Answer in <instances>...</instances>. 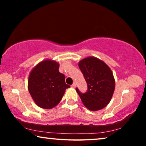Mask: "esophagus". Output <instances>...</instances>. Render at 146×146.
I'll return each mask as SVG.
<instances>
[{
  "label": "esophagus",
  "instance_id": "obj_1",
  "mask_svg": "<svg viewBox=\"0 0 146 146\" xmlns=\"http://www.w3.org/2000/svg\"><path fill=\"white\" fill-rule=\"evenodd\" d=\"M71 86L72 87V88H75L76 86V83H75V82H74V83L72 84V85Z\"/></svg>",
  "mask_w": 146,
  "mask_h": 146
}]
</instances>
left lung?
I'll return each mask as SVG.
<instances>
[{
  "label": "left lung",
  "instance_id": "obj_1",
  "mask_svg": "<svg viewBox=\"0 0 146 146\" xmlns=\"http://www.w3.org/2000/svg\"><path fill=\"white\" fill-rule=\"evenodd\" d=\"M78 66L88 85L85 93L76 89L83 104L91 111L105 108L110 102L115 89L111 69L101 60L93 56L82 60Z\"/></svg>",
  "mask_w": 146,
  "mask_h": 146
}]
</instances>
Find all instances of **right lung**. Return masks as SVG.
<instances>
[{
	"label": "right lung",
	"mask_w": 146,
	"mask_h": 146,
	"mask_svg": "<svg viewBox=\"0 0 146 146\" xmlns=\"http://www.w3.org/2000/svg\"><path fill=\"white\" fill-rule=\"evenodd\" d=\"M59 64L45 60L30 73L28 89L36 104L51 109L60 102L65 90L70 86L65 83V76L58 71Z\"/></svg>",
	"instance_id": "right-lung-1"
}]
</instances>
